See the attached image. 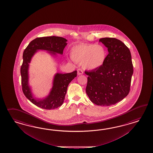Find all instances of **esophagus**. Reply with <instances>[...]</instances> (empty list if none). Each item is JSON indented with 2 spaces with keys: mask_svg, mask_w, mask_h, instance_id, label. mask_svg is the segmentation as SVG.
Wrapping results in <instances>:
<instances>
[{
  "mask_svg": "<svg viewBox=\"0 0 153 153\" xmlns=\"http://www.w3.org/2000/svg\"><path fill=\"white\" fill-rule=\"evenodd\" d=\"M83 74V71L81 69H79L77 70V74L78 75H81V74Z\"/></svg>",
  "mask_w": 153,
  "mask_h": 153,
  "instance_id": "obj_1",
  "label": "esophagus"
}]
</instances>
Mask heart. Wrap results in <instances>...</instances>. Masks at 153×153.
I'll return each mask as SVG.
<instances>
[{"mask_svg":"<svg viewBox=\"0 0 153 153\" xmlns=\"http://www.w3.org/2000/svg\"><path fill=\"white\" fill-rule=\"evenodd\" d=\"M71 56L74 62L82 63L85 69L94 71L99 69L104 64L107 51L102 45L80 43L72 48Z\"/></svg>","mask_w":153,"mask_h":153,"instance_id":"b5f03b06","label":"heart"}]
</instances>
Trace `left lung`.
<instances>
[{
	"mask_svg": "<svg viewBox=\"0 0 153 153\" xmlns=\"http://www.w3.org/2000/svg\"><path fill=\"white\" fill-rule=\"evenodd\" d=\"M108 48V54L99 69L85 72L88 75L86 92L97 105L109 106L123 99L130 92L133 65L129 49L116 38L99 40Z\"/></svg>",
	"mask_w": 153,
	"mask_h": 153,
	"instance_id": "1",
	"label": "left lung"
}]
</instances>
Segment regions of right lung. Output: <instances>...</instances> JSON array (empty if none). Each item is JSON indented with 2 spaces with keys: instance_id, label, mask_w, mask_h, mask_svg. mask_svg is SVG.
Here are the masks:
<instances>
[{
  "instance_id": "add662e5",
  "label": "right lung",
  "mask_w": 153,
  "mask_h": 153,
  "mask_svg": "<svg viewBox=\"0 0 153 153\" xmlns=\"http://www.w3.org/2000/svg\"><path fill=\"white\" fill-rule=\"evenodd\" d=\"M67 40L58 36L38 37L30 42L23 53V63L21 67V83L24 95L33 104L42 109L50 110L61 106L65 100L69 83L77 76V71L71 73L54 74L53 86L48 95L37 98L33 94L29 85V67L33 56L39 51H47L51 56L56 58L57 54H63Z\"/></svg>"
}]
</instances>
